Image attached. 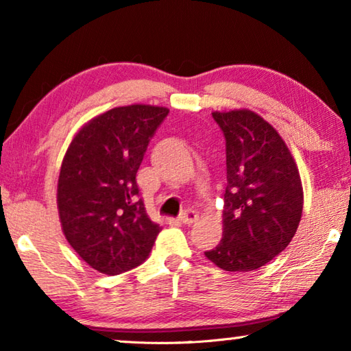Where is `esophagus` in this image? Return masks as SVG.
Listing matches in <instances>:
<instances>
[{
    "instance_id": "esophagus-1",
    "label": "esophagus",
    "mask_w": 351,
    "mask_h": 351,
    "mask_svg": "<svg viewBox=\"0 0 351 351\" xmlns=\"http://www.w3.org/2000/svg\"><path fill=\"white\" fill-rule=\"evenodd\" d=\"M180 219H181L182 224H193L195 221H198V213L195 212V210H192V209H189V210H186V212L182 213V215L180 217Z\"/></svg>"
}]
</instances>
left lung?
Returning a JSON list of instances; mask_svg holds the SVG:
<instances>
[{
    "label": "left lung",
    "instance_id": "8db88e82",
    "mask_svg": "<svg viewBox=\"0 0 351 351\" xmlns=\"http://www.w3.org/2000/svg\"><path fill=\"white\" fill-rule=\"evenodd\" d=\"M226 138L223 239L204 252L224 271L247 272L280 254L299 228L304 189L277 130L251 110L213 111Z\"/></svg>",
    "mask_w": 351,
    "mask_h": 351
}]
</instances>
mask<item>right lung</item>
I'll list each match as a JSON object with an SVG mask.
<instances>
[{"label":"right lung","instance_id":"add662e5","mask_svg":"<svg viewBox=\"0 0 351 351\" xmlns=\"http://www.w3.org/2000/svg\"><path fill=\"white\" fill-rule=\"evenodd\" d=\"M167 114L164 106H116L86 122L64 153L57 184L62 230L79 257L102 274L139 266L161 232L138 199L136 173Z\"/></svg>","mask_w":351,"mask_h":351}]
</instances>
